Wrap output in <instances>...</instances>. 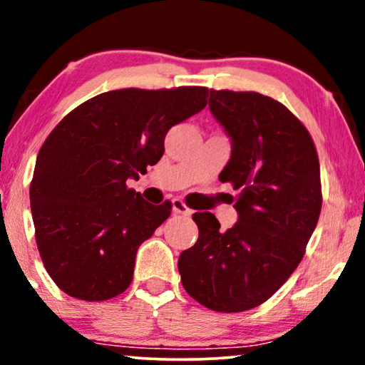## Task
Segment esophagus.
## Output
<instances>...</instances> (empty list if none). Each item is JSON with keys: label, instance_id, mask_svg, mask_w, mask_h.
<instances>
[{"label": "esophagus", "instance_id": "obj_1", "mask_svg": "<svg viewBox=\"0 0 365 365\" xmlns=\"http://www.w3.org/2000/svg\"><path fill=\"white\" fill-rule=\"evenodd\" d=\"M171 206H173V211L177 212V215H183V216L192 215V209H188L187 204L183 202L182 199H173L171 200Z\"/></svg>", "mask_w": 365, "mask_h": 365}]
</instances>
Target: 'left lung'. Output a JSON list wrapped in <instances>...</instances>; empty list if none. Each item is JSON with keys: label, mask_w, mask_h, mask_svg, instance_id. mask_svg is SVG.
<instances>
[{"label": "left lung", "mask_w": 365, "mask_h": 365, "mask_svg": "<svg viewBox=\"0 0 365 365\" xmlns=\"http://www.w3.org/2000/svg\"><path fill=\"white\" fill-rule=\"evenodd\" d=\"M209 110L232 139L220 180L238 190V221L221 232L212 212H195L199 238L178 271L204 307L242 312L266 302L302 261L321 215L319 159L302 121L273 98L211 89Z\"/></svg>", "instance_id": "1"}]
</instances>
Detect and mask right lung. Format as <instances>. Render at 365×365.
<instances>
[{"label": "right lung", "mask_w": 365, "mask_h": 365, "mask_svg": "<svg viewBox=\"0 0 365 365\" xmlns=\"http://www.w3.org/2000/svg\"><path fill=\"white\" fill-rule=\"evenodd\" d=\"M206 87L103 92L63 118L37 154L31 183L36 242L53 282L75 299L110 300L128 288L137 249L171 204L127 187L165 153V137L206 108Z\"/></svg>", "instance_id": "1"}]
</instances>
